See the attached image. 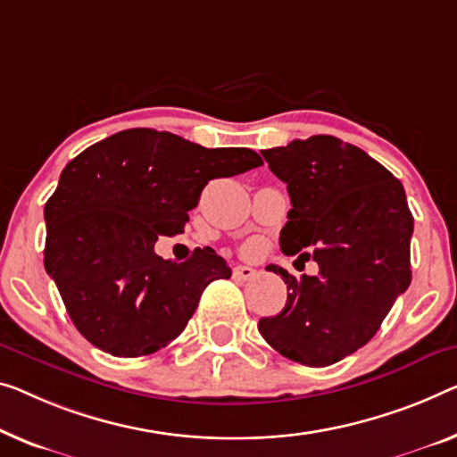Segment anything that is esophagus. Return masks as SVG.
I'll return each instance as SVG.
<instances>
[{
	"label": "esophagus",
	"instance_id": "esophagus-1",
	"mask_svg": "<svg viewBox=\"0 0 457 457\" xmlns=\"http://www.w3.org/2000/svg\"><path fill=\"white\" fill-rule=\"evenodd\" d=\"M256 275V270L252 267H244V264H237V267H234V277L242 278V281H248V278H252Z\"/></svg>",
	"mask_w": 457,
	"mask_h": 457
}]
</instances>
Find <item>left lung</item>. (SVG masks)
<instances>
[{
  "mask_svg": "<svg viewBox=\"0 0 457 457\" xmlns=\"http://www.w3.org/2000/svg\"><path fill=\"white\" fill-rule=\"evenodd\" d=\"M270 172L287 185L291 209L281 229L283 254L318 262L295 278L269 264L287 285L285 308L258 330L295 363L326 367L370 343L411 285L412 213L403 182L363 149L332 135L264 149Z\"/></svg>",
  "mask_w": 457,
  "mask_h": 457,
  "instance_id": "8db88e82",
  "label": "left lung"
}]
</instances>
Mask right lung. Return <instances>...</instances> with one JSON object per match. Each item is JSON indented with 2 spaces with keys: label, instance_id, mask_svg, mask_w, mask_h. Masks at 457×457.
Listing matches in <instances>:
<instances>
[{
  "label": "right lung",
  "instance_id": "right-lung-1",
  "mask_svg": "<svg viewBox=\"0 0 457 457\" xmlns=\"http://www.w3.org/2000/svg\"><path fill=\"white\" fill-rule=\"evenodd\" d=\"M258 166L252 149L155 129L114 133L67 163L45 205V269L81 337L114 357L152 355L179 337L231 269L209 246L163 261L155 242L180 234L209 180Z\"/></svg>",
  "mask_w": 457,
  "mask_h": 457
}]
</instances>
